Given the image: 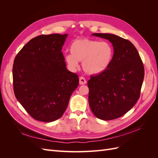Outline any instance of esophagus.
Returning <instances> with one entry per match:
<instances>
[{"mask_svg": "<svg viewBox=\"0 0 158 158\" xmlns=\"http://www.w3.org/2000/svg\"><path fill=\"white\" fill-rule=\"evenodd\" d=\"M79 83H80V84H81V85L85 84L87 83L86 80H85V78L83 77V76H81V77L80 78V80H79Z\"/></svg>", "mask_w": 158, "mask_h": 158, "instance_id": "34e87169", "label": "esophagus"}]
</instances>
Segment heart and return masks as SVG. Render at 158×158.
Returning <instances> with one entry per match:
<instances>
[{
    "label": "heart",
    "mask_w": 158,
    "mask_h": 158,
    "mask_svg": "<svg viewBox=\"0 0 158 158\" xmlns=\"http://www.w3.org/2000/svg\"><path fill=\"white\" fill-rule=\"evenodd\" d=\"M71 54L64 56L65 61L71 69L78 66L82 62L84 70L89 74H99L106 70L111 64L113 50L107 42L88 38L74 40L70 45Z\"/></svg>",
    "instance_id": "b5f03b06"
}]
</instances>
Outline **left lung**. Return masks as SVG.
Returning <instances> with one entry per match:
<instances>
[{"instance_id": "obj_1", "label": "left lung", "mask_w": 158, "mask_h": 158, "mask_svg": "<svg viewBox=\"0 0 158 158\" xmlns=\"http://www.w3.org/2000/svg\"><path fill=\"white\" fill-rule=\"evenodd\" d=\"M92 35L108 40L114 53L109 67L102 73L92 75L88 80L89 107L98 118L113 120L127 113L139 99L144 65L130 41L109 33Z\"/></svg>"}]
</instances>
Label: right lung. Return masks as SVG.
<instances>
[{"mask_svg":"<svg viewBox=\"0 0 158 158\" xmlns=\"http://www.w3.org/2000/svg\"><path fill=\"white\" fill-rule=\"evenodd\" d=\"M67 36L59 33L37 36L14 59V94L37 121L52 122L60 118L78 85V76L66 69L61 51Z\"/></svg>","mask_w":158,"mask_h":158,"instance_id":"right-lung-1","label":"right lung"}]
</instances>
